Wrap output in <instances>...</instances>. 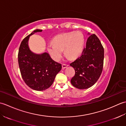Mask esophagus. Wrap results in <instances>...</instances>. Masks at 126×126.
<instances>
[{
    "instance_id": "obj_1",
    "label": "esophagus",
    "mask_w": 126,
    "mask_h": 126,
    "mask_svg": "<svg viewBox=\"0 0 126 126\" xmlns=\"http://www.w3.org/2000/svg\"><path fill=\"white\" fill-rule=\"evenodd\" d=\"M69 65H67V64H62V69H65L66 67H68Z\"/></svg>"
}]
</instances>
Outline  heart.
<instances>
[{
	"mask_svg": "<svg viewBox=\"0 0 126 126\" xmlns=\"http://www.w3.org/2000/svg\"><path fill=\"white\" fill-rule=\"evenodd\" d=\"M84 37L80 31H71L56 36L53 43L47 44V50L55 61H60L63 54V49L67 57L75 59L83 50Z\"/></svg>",
	"mask_w": 126,
	"mask_h": 126,
	"instance_id": "b5f03b06",
	"label": "heart"
}]
</instances>
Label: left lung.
<instances>
[{
	"label": "left lung",
	"instance_id": "obj_1",
	"mask_svg": "<svg viewBox=\"0 0 126 126\" xmlns=\"http://www.w3.org/2000/svg\"><path fill=\"white\" fill-rule=\"evenodd\" d=\"M88 34L90 36L82 55L70 64L75 71L71 83L79 89L93 86L100 77L103 69V47L95 34Z\"/></svg>",
	"mask_w": 126,
	"mask_h": 126
}]
</instances>
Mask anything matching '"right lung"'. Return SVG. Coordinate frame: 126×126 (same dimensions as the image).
<instances>
[{"label": "right lung", "mask_w": 126, "mask_h": 126, "mask_svg": "<svg viewBox=\"0 0 126 126\" xmlns=\"http://www.w3.org/2000/svg\"><path fill=\"white\" fill-rule=\"evenodd\" d=\"M37 29L23 40L19 49L18 59L21 75L32 89L43 91L53 83L55 77L62 69V65L53 61L47 52L36 53L29 47L30 37L42 32Z\"/></svg>", "instance_id": "add662e5"}]
</instances>
